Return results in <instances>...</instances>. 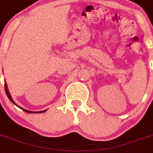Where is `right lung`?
<instances>
[{
	"label": "right lung",
	"instance_id": "right-lung-1",
	"mask_svg": "<svg viewBox=\"0 0 153 153\" xmlns=\"http://www.w3.org/2000/svg\"><path fill=\"white\" fill-rule=\"evenodd\" d=\"M5 93H6V95H7V97H9V99L12 102L15 104V106H17V105L15 104V102L13 101L11 96H10V93H9V90H8V88H7V84H6V83H5ZM19 108H21V107H19ZM21 109L23 110V111H25V112H27V113H34V111H28V110H25V109H24V108H21ZM46 111H47V110H46ZM46 111H41V112H42V113L45 112ZM35 113H36V112H35ZM37 113H38V112H37Z\"/></svg>",
	"mask_w": 153,
	"mask_h": 153
}]
</instances>
